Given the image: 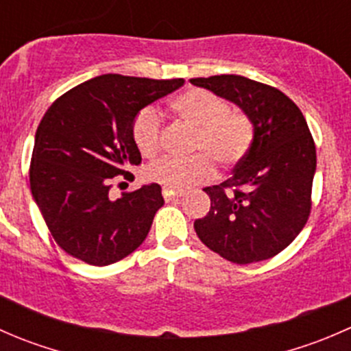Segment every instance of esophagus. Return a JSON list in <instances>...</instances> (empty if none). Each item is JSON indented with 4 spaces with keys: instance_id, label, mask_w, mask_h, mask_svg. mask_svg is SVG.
Segmentation results:
<instances>
[{
    "instance_id": "obj_1",
    "label": "esophagus",
    "mask_w": 351,
    "mask_h": 351,
    "mask_svg": "<svg viewBox=\"0 0 351 351\" xmlns=\"http://www.w3.org/2000/svg\"><path fill=\"white\" fill-rule=\"evenodd\" d=\"M162 197H165V200H176V198L183 197L182 192H175V190H169V189H162Z\"/></svg>"
}]
</instances>
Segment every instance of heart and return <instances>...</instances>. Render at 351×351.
Masks as SVG:
<instances>
[{"label":"heart","mask_w":351,"mask_h":351,"mask_svg":"<svg viewBox=\"0 0 351 351\" xmlns=\"http://www.w3.org/2000/svg\"><path fill=\"white\" fill-rule=\"evenodd\" d=\"M173 115L193 129L189 151L193 158L159 159L146 168V178L169 190H189L208 182L214 175L213 162L222 168L238 165L253 141V127L241 112L229 110L228 101L212 91L190 88L176 95L169 104ZM162 122L154 107L141 110L132 122V139L146 158L161 147Z\"/></svg>","instance_id":"1"}]
</instances>
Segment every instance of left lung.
I'll return each mask as SVG.
<instances>
[{
	"label": "left lung",
	"mask_w": 351,
	"mask_h": 351,
	"mask_svg": "<svg viewBox=\"0 0 351 351\" xmlns=\"http://www.w3.org/2000/svg\"><path fill=\"white\" fill-rule=\"evenodd\" d=\"M190 83L232 101L253 123V143L232 176L205 186L210 210L193 228L200 241L238 265L275 256L311 214L316 146L299 107L280 90L236 74Z\"/></svg>",
	"instance_id": "obj_1"
}]
</instances>
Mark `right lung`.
<instances>
[{
	"mask_svg": "<svg viewBox=\"0 0 351 351\" xmlns=\"http://www.w3.org/2000/svg\"><path fill=\"white\" fill-rule=\"evenodd\" d=\"M183 80L104 74L66 91L35 134L30 189L54 241L67 254L107 267L146 239L165 200L158 183L110 198L112 180L141 165L132 122Z\"/></svg>",
	"mask_w": 351,
	"mask_h": 351,
	"instance_id": "1",
	"label": "right lung"
}]
</instances>
